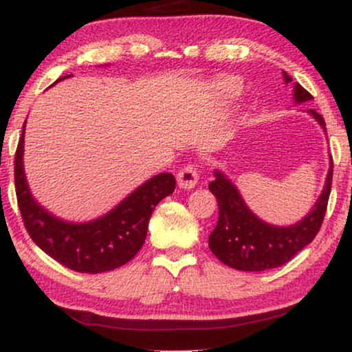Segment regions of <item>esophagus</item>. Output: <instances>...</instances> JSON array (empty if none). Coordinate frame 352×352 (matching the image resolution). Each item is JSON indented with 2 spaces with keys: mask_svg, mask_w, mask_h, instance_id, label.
Returning <instances> with one entry per match:
<instances>
[{
  "mask_svg": "<svg viewBox=\"0 0 352 352\" xmlns=\"http://www.w3.org/2000/svg\"><path fill=\"white\" fill-rule=\"evenodd\" d=\"M197 182H199V171L194 166H186L184 170L177 173V186L184 190L194 189Z\"/></svg>",
  "mask_w": 352,
  "mask_h": 352,
  "instance_id": "1",
  "label": "esophagus"
}]
</instances>
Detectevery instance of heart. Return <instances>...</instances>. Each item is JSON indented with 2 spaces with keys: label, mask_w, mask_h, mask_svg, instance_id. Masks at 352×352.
<instances>
[{
  "label": "heart",
  "mask_w": 352,
  "mask_h": 352,
  "mask_svg": "<svg viewBox=\"0 0 352 352\" xmlns=\"http://www.w3.org/2000/svg\"><path fill=\"white\" fill-rule=\"evenodd\" d=\"M235 94H237V89L235 88H224L223 89V96L226 99H234Z\"/></svg>",
  "instance_id": "b5f03b06"
}]
</instances>
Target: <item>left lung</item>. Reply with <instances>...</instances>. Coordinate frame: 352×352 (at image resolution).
Returning <instances> with one entry per match:
<instances>
[{
	"label": "left lung",
	"mask_w": 352,
	"mask_h": 352,
	"mask_svg": "<svg viewBox=\"0 0 352 352\" xmlns=\"http://www.w3.org/2000/svg\"><path fill=\"white\" fill-rule=\"evenodd\" d=\"M285 83H292V76L283 72ZM312 96L300 83H293V100L302 104L311 100ZM320 128L327 133L322 115L314 109L306 110ZM214 179L208 189L218 200V224L208 237V247L216 258L226 266L247 272H261L282 266L309 245L319 232L327 211L333 176V162L327 173L324 189L319 199L305 218L290 226H276L254 214L247 201L243 200L239 187L224 171L216 168Z\"/></svg>",
	"instance_id": "left-lung-1"
}]
</instances>
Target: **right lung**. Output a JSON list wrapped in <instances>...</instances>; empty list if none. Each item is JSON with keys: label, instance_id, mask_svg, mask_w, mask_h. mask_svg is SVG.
<instances>
[{"label": "right lung", "instance_id": "add662e5", "mask_svg": "<svg viewBox=\"0 0 352 352\" xmlns=\"http://www.w3.org/2000/svg\"><path fill=\"white\" fill-rule=\"evenodd\" d=\"M69 76H62L56 83ZM25 123L16 152L14 179L23 224L33 242L62 266L76 272L100 274L126 264L146 242L153 208L175 192V176L171 173L152 176L99 218L83 223L65 221L46 210L28 186L23 168Z\"/></svg>", "mask_w": 352, "mask_h": 352}]
</instances>
